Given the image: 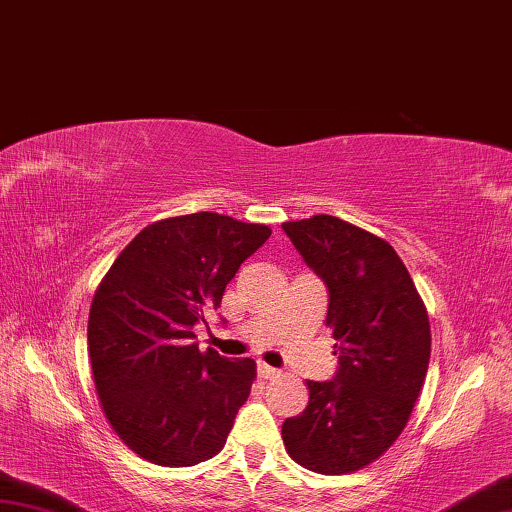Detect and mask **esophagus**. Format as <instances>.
I'll list each match as a JSON object with an SVG mask.
<instances>
[{
    "mask_svg": "<svg viewBox=\"0 0 512 512\" xmlns=\"http://www.w3.org/2000/svg\"><path fill=\"white\" fill-rule=\"evenodd\" d=\"M258 374H260V379H274V376H281V370H276V368H272V365H267L265 361H260Z\"/></svg>",
    "mask_w": 512,
    "mask_h": 512,
    "instance_id": "esophagus-1",
    "label": "esophagus"
}]
</instances>
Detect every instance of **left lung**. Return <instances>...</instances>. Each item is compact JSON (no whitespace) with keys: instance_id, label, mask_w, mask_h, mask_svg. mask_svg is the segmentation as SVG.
<instances>
[{"instance_id":"1","label":"left lung","mask_w":512,"mask_h":512,"mask_svg":"<svg viewBox=\"0 0 512 512\" xmlns=\"http://www.w3.org/2000/svg\"><path fill=\"white\" fill-rule=\"evenodd\" d=\"M283 229L330 292L325 325L339 354L334 381H307L305 410L283 423L285 450L321 475L356 472L399 439L426 381V305L381 236L327 214Z\"/></svg>"}]
</instances>
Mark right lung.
<instances>
[{
    "mask_svg": "<svg viewBox=\"0 0 512 512\" xmlns=\"http://www.w3.org/2000/svg\"><path fill=\"white\" fill-rule=\"evenodd\" d=\"M267 225L198 211L144 227L113 260L89 312V361L104 417L138 457L196 466L223 450L256 381L254 359L194 343Z\"/></svg>",
    "mask_w": 512,
    "mask_h": 512,
    "instance_id": "1",
    "label": "right lung"
}]
</instances>
